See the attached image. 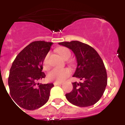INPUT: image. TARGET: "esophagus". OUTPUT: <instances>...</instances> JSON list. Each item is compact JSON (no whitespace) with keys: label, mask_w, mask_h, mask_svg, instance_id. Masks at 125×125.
I'll return each instance as SVG.
<instances>
[{"label":"esophagus","mask_w":125,"mask_h":125,"mask_svg":"<svg viewBox=\"0 0 125 125\" xmlns=\"http://www.w3.org/2000/svg\"><path fill=\"white\" fill-rule=\"evenodd\" d=\"M54 86H56V85H62V83H59V82H54Z\"/></svg>","instance_id":"esophagus-1"}]
</instances>
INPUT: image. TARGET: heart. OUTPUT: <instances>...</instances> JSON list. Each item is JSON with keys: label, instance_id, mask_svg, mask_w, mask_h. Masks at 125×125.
<instances>
[{"label": "heart", "instance_id": "1", "mask_svg": "<svg viewBox=\"0 0 125 125\" xmlns=\"http://www.w3.org/2000/svg\"><path fill=\"white\" fill-rule=\"evenodd\" d=\"M57 52L63 58H70L71 56V51L67 48L61 47L58 48ZM48 54L45 56L42 62V67L44 69H48L49 68V63H48ZM71 74V70L68 68H54L51 69L48 74V79L51 81H56V82H63Z\"/></svg>", "mask_w": 125, "mask_h": 125}]
</instances>
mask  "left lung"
I'll return each mask as SVG.
<instances>
[{
	"label": "left lung",
	"mask_w": 125,
	"mask_h": 125,
	"mask_svg": "<svg viewBox=\"0 0 125 125\" xmlns=\"http://www.w3.org/2000/svg\"><path fill=\"white\" fill-rule=\"evenodd\" d=\"M58 44L74 52L77 65L73 77L81 80L72 83L73 89L65 94L66 98L76 106L93 105L103 95L107 84L106 69L101 57L94 48L81 42L73 41Z\"/></svg>",
	"instance_id": "1"
}]
</instances>
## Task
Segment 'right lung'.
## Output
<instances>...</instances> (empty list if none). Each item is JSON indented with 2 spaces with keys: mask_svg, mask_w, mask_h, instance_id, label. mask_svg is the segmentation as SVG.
<instances>
[{
  "mask_svg": "<svg viewBox=\"0 0 125 125\" xmlns=\"http://www.w3.org/2000/svg\"><path fill=\"white\" fill-rule=\"evenodd\" d=\"M52 44L53 42L44 41L32 42L12 62L8 78L10 95L24 109H39L49 100L53 84H39L38 81L46 77L42 72L43 60Z\"/></svg>",
  "mask_w": 125,
  "mask_h": 125,
  "instance_id": "add662e5",
  "label": "right lung"
}]
</instances>
